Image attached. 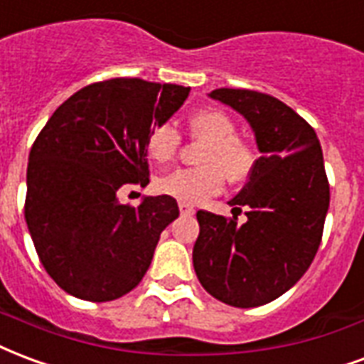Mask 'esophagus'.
<instances>
[{"label":"esophagus","instance_id":"obj_1","mask_svg":"<svg viewBox=\"0 0 364 364\" xmlns=\"http://www.w3.org/2000/svg\"><path fill=\"white\" fill-rule=\"evenodd\" d=\"M179 212H181L183 216H193V214H195V208H193V206H189V204L179 203Z\"/></svg>","mask_w":364,"mask_h":364}]
</instances>
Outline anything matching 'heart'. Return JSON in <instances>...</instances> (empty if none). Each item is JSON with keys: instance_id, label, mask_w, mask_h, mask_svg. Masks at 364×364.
<instances>
[{"instance_id": "b5f03b06", "label": "heart", "mask_w": 364, "mask_h": 364, "mask_svg": "<svg viewBox=\"0 0 364 364\" xmlns=\"http://www.w3.org/2000/svg\"><path fill=\"white\" fill-rule=\"evenodd\" d=\"M191 133L208 142L200 164L203 168L175 169L156 183V191L171 196L177 203L200 204L223 189L225 177L233 183L249 179L255 168V154L247 142L237 139V127L222 109H198L189 117ZM181 136L171 125L164 123L150 131L148 156L158 164H168L177 152ZM226 175L223 176V173Z\"/></svg>"}]
</instances>
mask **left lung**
<instances>
[{"instance_id": "1", "label": "left lung", "mask_w": 364, "mask_h": 364, "mask_svg": "<svg viewBox=\"0 0 364 364\" xmlns=\"http://www.w3.org/2000/svg\"><path fill=\"white\" fill-rule=\"evenodd\" d=\"M208 96L243 115L260 158L230 200L233 210L245 208L247 222L196 212L193 266L204 289L225 305H266L297 284L318 250L330 206L322 148L314 129L270 94L218 88Z\"/></svg>"}]
</instances>
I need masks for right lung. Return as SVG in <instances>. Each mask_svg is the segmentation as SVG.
Wrapping results in <instances>:
<instances>
[{
    "instance_id": "right-lung-1",
    "label": "right lung",
    "mask_w": 364,
    "mask_h": 364,
    "mask_svg": "<svg viewBox=\"0 0 364 364\" xmlns=\"http://www.w3.org/2000/svg\"><path fill=\"white\" fill-rule=\"evenodd\" d=\"M189 92L142 79L94 82L65 100L32 144L24 218L40 262L73 297L114 301L144 278L179 206L166 195L129 206L117 193L148 185V134Z\"/></svg>"
}]
</instances>
